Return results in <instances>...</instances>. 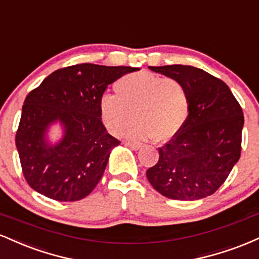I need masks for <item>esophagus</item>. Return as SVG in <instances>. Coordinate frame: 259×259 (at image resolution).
<instances>
[{"label": "esophagus", "instance_id": "34e87169", "mask_svg": "<svg viewBox=\"0 0 259 259\" xmlns=\"http://www.w3.org/2000/svg\"><path fill=\"white\" fill-rule=\"evenodd\" d=\"M125 145L126 146H129L130 148H133V150H140V148L142 147V145L141 144H139V142H130V141H127V142H125Z\"/></svg>", "mask_w": 259, "mask_h": 259}]
</instances>
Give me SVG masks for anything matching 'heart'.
<instances>
[{
  "mask_svg": "<svg viewBox=\"0 0 259 259\" xmlns=\"http://www.w3.org/2000/svg\"><path fill=\"white\" fill-rule=\"evenodd\" d=\"M113 88L115 95H102L99 102L101 120L112 135L124 132L132 121V112L135 121L127 135L134 140L168 141L185 123L189 94L178 80L138 72L118 79Z\"/></svg>",
  "mask_w": 259,
  "mask_h": 259,
  "instance_id": "obj_1",
  "label": "heart"
}]
</instances>
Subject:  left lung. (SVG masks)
Segmentation results:
<instances>
[{
    "label": "left lung",
    "mask_w": 259,
    "mask_h": 259,
    "mask_svg": "<svg viewBox=\"0 0 259 259\" xmlns=\"http://www.w3.org/2000/svg\"><path fill=\"white\" fill-rule=\"evenodd\" d=\"M175 79L189 94V115L180 132L159 147L146 171L156 191L171 200L195 201L214 194L241 154L243 113L229 86L191 65L150 67Z\"/></svg>",
    "instance_id": "8db88e82"
}]
</instances>
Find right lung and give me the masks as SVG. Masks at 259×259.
Wrapping results in <instances>:
<instances>
[{
	"label": "right lung",
	"mask_w": 259,
	"mask_h": 259,
	"mask_svg": "<svg viewBox=\"0 0 259 259\" xmlns=\"http://www.w3.org/2000/svg\"><path fill=\"white\" fill-rule=\"evenodd\" d=\"M132 67L82 63L50 74L29 92L22 109L16 145L26 181L52 200L78 201L102 178L109 154L120 144L107 133L99 102L108 85ZM59 122L64 136L51 144L49 127Z\"/></svg>",
	"instance_id": "1"
}]
</instances>
